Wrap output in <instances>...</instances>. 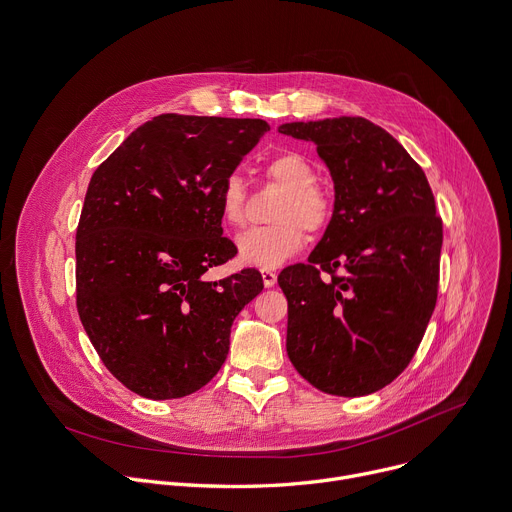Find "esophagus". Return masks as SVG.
Returning a JSON list of instances; mask_svg holds the SVG:
<instances>
[{
	"label": "esophagus",
	"mask_w": 512,
	"mask_h": 512,
	"mask_svg": "<svg viewBox=\"0 0 512 512\" xmlns=\"http://www.w3.org/2000/svg\"><path fill=\"white\" fill-rule=\"evenodd\" d=\"M261 277H263L265 287H273V285L277 283V273L271 271V269H263V271H261Z\"/></svg>",
	"instance_id": "1"
}]
</instances>
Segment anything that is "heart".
<instances>
[{
  "label": "heart",
  "mask_w": 512,
  "mask_h": 512,
  "mask_svg": "<svg viewBox=\"0 0 512 512\" xmlns=\"http://www.w3.org/2000/svg\"><path fill=\"white\" fill-rule=\"evenodd\" d=\"M267 176L283 186L269 227L243 231L235 245L239 261L251 267L273 269L294 257L306 243V231H322L332 218V198L316 182L314 164L300 152H281L267 162ZM221 221L239 227L245 221L247 190L239 174H229L216 194Z\"/></svg>",
  "instance_id": "obj_1"
}]
</instances>
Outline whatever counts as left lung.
<instances>
[{
	"label": "left lung",
	"instance_id": "8db88e82",
	"mask_svg": "<svg viewBox=\"0 0 512 512\" xmlns=\"http://www.w3.org/2000/svg\"><path fill=\"white\" fill-rule=\"evenodd\" d=\"M279 133L312 141L334 182L324 237L308 263L277 277L287 356L328 395H371L405 371L435 308L444 233L429 182L362 117L283 123Z\"/></svg>",
	"mask_w": 512,
	"mask_h": 512
}]
</instances>
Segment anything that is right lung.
Returning <instances> with one entry per match:
<instances>
[{"instance_id":"add662e5","label":"right lung","mask_w":512,"mask_h":512,"mask_svg":"<svg viewBox=\"0 0 512 512\" xmlns=\"http://www.w3.org/2000/svg\"><path fill=\"white\" fill-rule=\"evenodd\" d=\"M263 119L166 113L95 170L77 229V308L111 375L154 401L204 387L231 326L261 294L257 269L206 281L235 257L216 194L255 148Z\"/></svg>"}]
</instances>
